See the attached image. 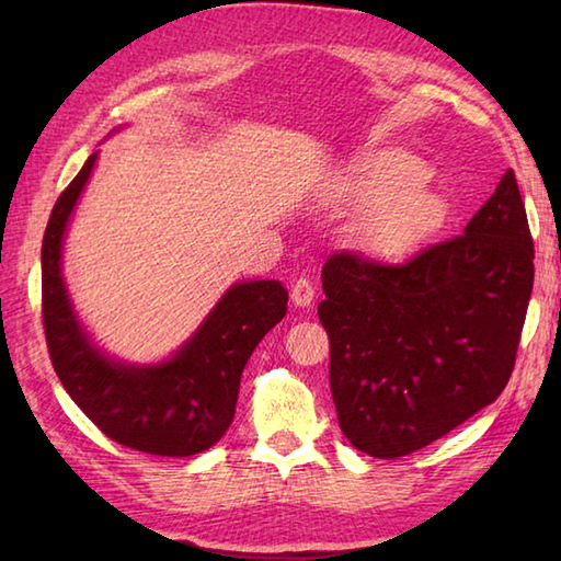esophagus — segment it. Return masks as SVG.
Here are the masks:
<instances>
[{
  "mask_svg": "<svg viewBox=\"0 0 561 561\" xmlns=\"http://www.w3.org/2000/svg\"><path fill=\"white\" fill-rule=\"evenodd\" d=\"M313 296H316L313 282H308V279H304V277L294 282V287H291V304H294V306H299V308L311 306Z\"/></svg>",
  "mask_w": 561,
  "mask_h": 561,
  "instance_id": "1",
  "label": "esophagus"
}]
</instances>
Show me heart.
<instances>
[{
    "mask_svg": "<svg viewBox=\"0 0 561 561\" xmlns=\"http://www.w3.org/2000/svg\"><path fill=\"white\" fill-rule=\"evenodd\" d=\"M428 178L432 169L422 157L383 149L356 161L337 181V197L359 211L354 241L376 265H402L444 231L448 205L426 187Z\"/></svg>",
    "mask_w": 561,
    "mask_h": 561,
    "instance_id": "heart-1",
    "label": "heart"
}]
</instances>
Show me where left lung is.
Instances as JSON below:
<instances>
[{
	"mask_svg": "<svg viewBox=\"0 0 561 561\" xmlns=\"http://www.w3.org/2000/svg\"><path fill=\"white\" fill-rule=\"evenodd\" d=\"M533 257L508 169L462 236L404 265L354 253L325 262L318 316L340 428L354 448L408 456L502 396L526 323Z\"/></svg>",
	"mask_w": 561,
	"mask_h": 561,
	"instance_id": "obj_1",
	"label": "left lung"
}]
</instances>
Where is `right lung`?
Instances as JSON below:
<instances>
[{
  "label": "right lung",
  "mask_w": 561,
  "mask_h": 561,
  "mask_svg": "<svg viewBox=\"0 0 561 561\" xmlns=\"http://www.w3.org/2000/svg\"><path fill=\"white\" fill-rule=\"evenodd\" d=\"M96 159L99 151H93L59 195L45 229L41 265L47 350L69 398L105 436L151 456H195L231 426L243 368L257 342L287 316L289 294L277 279L236 282L169 359H113L83 328L62 274L67 226Z\"/></svg>",
  "instance_id": "right-lung-1"
}]
</instances>
